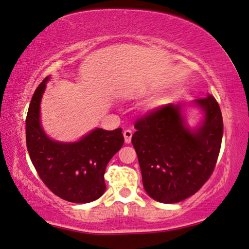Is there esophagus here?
Masks as SVG:
<instances>
[{"label":"esophagus","instance_id":"obj_1","mask_svg":"<svg viewBox=\"0 0 249 249\" xmlns=\"http://www.w3.org/2000/svg\"><path fill=\"white\" fill-rule=\"evenodd\" d=\"M123 135H124V140H125L126 144H129L130 141H132V136H133L132 130H130V129H125Z\"/></svg>","mask_w":249,"mask_h":249}]
</instances>
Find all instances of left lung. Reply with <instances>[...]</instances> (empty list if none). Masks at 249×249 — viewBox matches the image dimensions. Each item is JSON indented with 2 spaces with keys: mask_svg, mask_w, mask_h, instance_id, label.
Listing matches in <instances>:
<instances>
[{
  "mask_svg": "<svg viewBox=\"0 0 249 249\" xmlns=\"http://www.w3.org/2000/svg\"><path fill=\"white\" fill-rule=\"evenodd\" d=\"M204 112L200 127L184 124L181 105L167 104L135 122L132 144L148 196L177 203L195 195L215 168L223 136L220 105L212 95L195 101Z\"/></svg>",
  "mask_w": 249,
  "mask_h": 249,
  "instance_id": "8db88e82",
  "label": "left lung"
}]
</instances>
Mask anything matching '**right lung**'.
Returning <instances> with one entry per match:
<instances>
[{"instance_id":"add662e5","label":"right lung","mask_w":249,"mask_h":249,"mask_svg":"<svg viewBox=\"0 0 249 249\" xmlns=\"http://www.w3.org/2000/svg\"><path fill=\"white\" fill-rule=\"evenodd\" d=\"M48 77L29 104L26 116V146L39 178L53 195L73 203H89L105 191L104 174L111 158L124 144L122 128H95L77 142L52 141L39 122L40 100Z\"/></svg>"}]
</instances>
